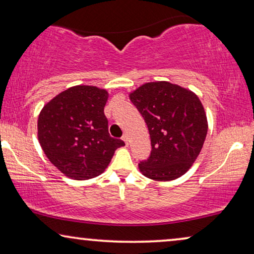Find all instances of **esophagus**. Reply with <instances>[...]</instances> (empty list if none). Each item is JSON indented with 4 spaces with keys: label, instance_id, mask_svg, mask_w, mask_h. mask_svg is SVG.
Returning <instances> with one entry per match:
<instances>
[{
    "label": "esophagus",
    "instance_id": "esophagus-1",
    "mask_svg": "<svg viewBox=\"0 0 254 254\" xmlns=\"http://www.w3.org/2000/svg\"><path fill=\"white\" fill-rule=\"evenodd\" d=\"M123 140L125 141V143H126V144L128 145V141H129V140H128V135H127V134H125V135H124V136H123Z\"/></svg>",
    "mask_w": 254,
    "mask_h": 254
}]
</instances>
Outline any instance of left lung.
I'll use <instances>...</instances> for the list:
<instances>
[{
  "label": "left lung",
  "instance_id": "left-lung-1",
  "mask_svg": "<svg viewBox=\"0 0 254 254\" xmlns=\"http://www.w3.org/2000/svg\"><path fill=\"white\" fill-rule=\"evenodd\" d=\"M148 126L151 152L138 169L147 178L175 180L189 171L203 147L208 121L199 97L170 82H149L129 93Z\"/></svg>",
  "mask_w": 254,
  "mask_h": 254
}]
</instances>
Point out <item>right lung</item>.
Returning a JSON list of instances; mask_svg holds the SVG:
<instances>
[{
    "label": "right lung",
    "mask_w": 254,
    "mask_h": 254,
    "mask_svg": "<svg viewBox=\"0 0 254 254\" xmlns=\"http://www.w3.org/2000/svg\"><path fill=\"white\" fill-rule=\"evenodd\" d=\"M105 89L71 86L43 107L38 118V140L45 155L64 176L91 179L105 171L114 151L125 145L109 133L104 107Z\"/></svg>",
    "instance_id": "1"
}]
</instances>
